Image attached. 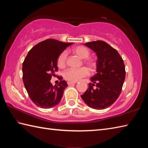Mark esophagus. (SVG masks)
Segmentation results:
<instances>
[{
	"label": "esophagus",
	"mask_w": 148,
	"mask_h": 148,
	"mask_svg": "<svg viewBox=\"0 0 148 148\" xmlns=\"http://www.w3.org/2000/svg\"><path fill=\"white\" fill-rule=\"evenodd\" d=\"M77 82H71V81H68L67 82V84L68 85H72V84H76Z\"/></svg>",
	"instance_id": "34e87169"
}]
</instances>
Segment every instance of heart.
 Returning <instances> with one entry per match:
<instances>
[{"mask_svg":"<svg viewBox=\"0 0 148 148\" xmlns=\"http://www.w3.org/2000/svg\"><path fill=\"white\" fill-rule=\"evenodd\" d=\"M72 53L76 55L79 58L84 59V64L88 65L91 70L95 69L97 66V61L95 58L88 57L90 54V51L86 47L83 46H78L72 49ZM67 61V53L62 52L57 58V65L59 68H64L66 65ZM90 74L89 70L86 67H81L79 69L70 68L66 70L64 73V76L65 79L71 82H77L81 78L88 76Z\"/></svg>","mask_w":148,"mask_h":148,"instance_id":"obj_1","label":"heart"}]
</instances>
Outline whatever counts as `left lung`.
<instances>
[{"label":"left lung","instance_id":"1","mask_svg":"<svg viewBox=\"0 0 148 148\" xmlns=\"http://www.w3.org/2000/svg\"><path fill=\"white\" fill-rule=\"evenodd\" d=\"M97 56V73L91 77L92 83L81 95L90 108L100 110L109 108L118 99L125 79L123 60L117 50L103 40L84 44ZM96 84V88L93 86Z\"/></svg>","mask_w":148,"mask_h":148}]
</instances>
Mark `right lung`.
Wrapping results in <instances>:
<instances>
[{"label": "right lung", "instance_id": "obj_1", "mask_svg": "<svg viewBox=\"0 0 148 148\" xmlns=\"http://www.w3.org/2000/svg\"><path fill=\"white\" fill-rule=\"evenodd\" d=\"M58 40L48 39L37 44L31 49L23 63V81L30 99L43 109L53 108L60 103L67 83L61 81L57 86L50 82L58 71L57 58L72 45Z\"/></svg>", "mask_w": 148, "mask_h": 148}]
</instances>
